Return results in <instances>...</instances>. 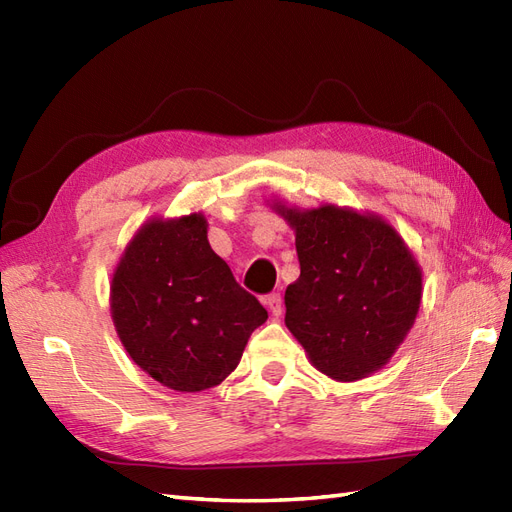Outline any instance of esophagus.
Here are the masks:
<instances>
[{
  "instance_id": "obj_1",
  "label": "esophagus",
  "mask_w": 512,
  "mask_h": 512,
  "mask_svg": "<svg viewBox=\"0 0 512 512\" xmlns=\"http://www.w3.org/2000/svg\"><path fill=\"white\" fill-rule=\"evenodd\" d=\"M267 305H269L273 316H280V314H282V294H280V292L269 294V297H267Z\"/></svg>"
}]
</instances>
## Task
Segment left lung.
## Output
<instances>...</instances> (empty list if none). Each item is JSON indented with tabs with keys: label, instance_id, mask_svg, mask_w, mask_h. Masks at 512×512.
I'll use <instances>...</instances> for the list:
<instances>
[{
	"label": "left lung",
	"instance_id": "1",
	"mask_svg": "<svg viewBox=\"0 0 512 512\" xmlns=\"http://www.w3.org/2000/svg\"><path fill=\"white\" fill-rule=\"evenodd\" d=\"M294 230L301 275L286 288V327L309 361L354 382L391 361L416 320L423 271L399 232L376 213L320 205L271 207Z\"/></svg>",
	"mask_w": 512,
	"mask_h": 512
}]
</instances>
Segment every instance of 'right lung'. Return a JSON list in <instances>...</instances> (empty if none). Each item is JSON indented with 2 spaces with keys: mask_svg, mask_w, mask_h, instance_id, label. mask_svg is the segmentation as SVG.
Returning a JSON list of instances; mask_svg holds the SVG:
<instances>
[{
  "mask_svg": "<svg viewBox=\"0 0 512 512\" xmlns=\"http://www.w3.org/2000/svg\"><path fill=\"white\" fill-rule=\"evenodd\" d=\"M203 213L151 218L123 250L111 316L130 359L181 393L218 386L269 318L211 250Z\"/></svg>",
  "mask_w": 512,
  "mask_h": 512,
  "instance_id": "add662e5",
  "label": "right lung"
}]
</instances>
